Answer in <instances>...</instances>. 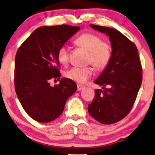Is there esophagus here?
<instances>
[{"mask_svg":"<svg viewBox=\"0 0 155 155\" xmlns=\"http://www.w3.org/2000/svg\"><path fill=\"white\" fill-rule=\"evenodd\" d=\"M84 89V86L81 85V84H78L77 85V91H81Z\"/></svg>","mask_w":155,"mask_h":155,"instance_id":"obj_1","label":"esophagus"}]
</instances>
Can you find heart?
<instances>
[{
    "label": "heart",
    "instance_id": "1",
    "mask_svg": "<svg viewBox=\"0 0 155 155\" xmlns=\"http://www.w3.org/2000/svg\"><path fill=\"white\" fill-rule=\"evenodd\" d=\"M75 44L89 51L88 63H92L98 70H102L107 66L113 55V48L107 40H101L99 35L87 32L75 40ZM57 59L61 64L65 65L69 61V51L66 45H62L57 51ZM91 67H74L66 71L64 76L71 80L79 84L86 82L93 76Z\"/></svg>",
    "mask_w": 155,
    "mask_h": 155
}]
</instances>
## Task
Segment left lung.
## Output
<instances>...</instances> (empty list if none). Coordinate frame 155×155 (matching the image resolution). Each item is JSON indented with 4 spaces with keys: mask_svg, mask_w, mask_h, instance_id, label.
Here are the masks:
<instances>
[{
    "mask_svg": "<svg viewBox=\"0 0 155 155\" xmlns=\"http://www.w3.org/2000/svg\"><path fill=\"white\" fill-rule=\"evenodd\" d=\"M109 37L113 55L103 72L94 81L102 90H95L88 113L103 124H112L128 115L142 83V68L137 47L118 30L91 24Z\"/></svg>",
    "mask_w": 155,
    "mask_h": 155,
    "instance_id": "8db88e82",
    "label": "left lung"
}]
</instances>
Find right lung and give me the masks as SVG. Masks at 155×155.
I'll return each mask as SVG.
<instances>
[{
	"label": "right lung",
	"instance_id": "obj_1",
	"mask_svg": "<svg viewBox=\"0 0 155 155\" xmlns=\"http://www.w3.org/2000/svg\"><path fill=\"white\" fill-rule=\"evenodd\" d=\"M79 27L69 25L41 26L23 42L15 57V87L22 107L31 118L48 123L63 112L66 101L77 89L74 81L62 78L58 85L49 81L59 79V48Z\"/></svg>",
	"mask_w": 155,
	"mask_h": 155
}]
</instances>
